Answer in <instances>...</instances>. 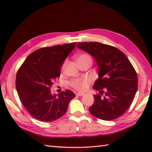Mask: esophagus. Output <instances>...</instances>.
<instances>
[{"mask_svg":"<svg viewBox=\"0 0 152 152\" xmlns=\"http://www.w3.org/2000/svg\"><path fill=\"white\" fill-rule=\"evenodd\" d=\"M83 95H84V93H77L76 94V95H77V96H83Z\"/></svg>","mask_w":152,"mask_h":152,"instance_id":"1","label":"esophagus"}]
</instances>
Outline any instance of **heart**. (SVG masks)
Returning <instances> with one entry per match:
<instances>
[{
    "mask_svg": "<svg viewBox=\"0 0 152 152\" xmlns=\"http://www.w3.org/2000/svg\"><path fill=\"white\" fill-rule=\"evenodd\" d=\"M76 60L78 65L80 64L86 62V61H92L91 57L87 53H82L79 55V56L76 58ZM65 64H66V62H64L62 66H61V70H64ZM91 83V78H83L74 79L70 82V84L74 89L78 90V91H86V90L88 88V87Z\"/></svg>",
    "mask_w": 152,
    "mask_h": 152,
    "instance_id": "1",
    "label": "heart"
}]
</instances>
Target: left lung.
Listing matches in <instances>:
<instances>
[{
  "label": "left lung",
  "instance_id": "obj_1",
  "mask_svg": "<svg viewBox=\"0 0 152 152\" xmlns=\"http://www.w3.org/2000/svg\"><path fill=\"white\" fill-rule=\"evenodd\" d=\"M77 48L91 54L96 61L99 78L93 89L100 94L93 95L90 113L102 120L118 118L132 104L138 88L137 72L127 56L118 48L96 42H80ZM105 95L101 97L104 91Z\"/></svg>",
  "mask_w": 152,
  "mask_h": 152
}]
</instances>
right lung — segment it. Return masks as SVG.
<instances>
[{
  "mask_svg": "<svg viewBox=\"0 0 152 152\" xmlns=\"http://www.w3.org/2000/svg\"><path fill=\"white\" fill-rule=\"evenodd\" d=\"M76 45L72 42L40 48L31 53L18 70L15 86L19 99L37 120L51 122L59 119L75 97L67 89L52 95L51 87L60 76L61 67Z\"/></svg>",
  "mask_w": 152,
  "mask_h": 152,
  "instance_id": "add662e5",
  "label": "right lung"
}]
</instances>
